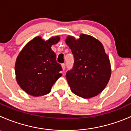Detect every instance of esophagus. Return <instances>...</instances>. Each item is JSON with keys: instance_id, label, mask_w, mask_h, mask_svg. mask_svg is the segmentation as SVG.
I'll return each mask as SVG.
<instances>
[{"instance_id": "34e87169", "label": "esophagus", "mask_w": 131, "mask_h": 131, "mask_svg": "<svg viewBox=\"0 0 131 131\" xmlns=\"http://www.w3.org/2000/svg\"><path fill=\"white\" fill-rule=\"evenodd\" d=\"M61 67H62V69H63V70H64V69H65V64H64V63L61 64Z\"/></svg>"}]
</instances>
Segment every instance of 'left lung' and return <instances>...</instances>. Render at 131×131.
<instances>
[{"label": "left lung", "instance_id": "1", "mask_svg": "<svg viewBox=\"0 0 131 131\" xmlns=\"http://www.w3.org/2000/svg\"><path fill=\"white\" fill-rule=\"evenodd\" d=\"M65 42L74 56L72 69L66 78L72 92L85 99L98 95L106 88L112 73L110 62L100 41L91 35L68 36Z\"/></svg>", "mask_w": 131, "mask_h": 131}]
</instances>
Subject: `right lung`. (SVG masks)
<instances>
[{
	"label": "right lung",
	"mask_w": 131,
	"mask_h": 131,
	"mask_svg": "<svg viewBox=\"0 0 131 131\" xmlns=\"http://www.w3.org/2000/svg\"><path fill=\"white\" fill-rule=\"evenodd\" d=\"M60 40L59 36L45 41L36 37L28 42L17 57L15 73L17 83L29 95L43 96L62 75L61 64L51 46Z\"/></svg>",
	"instance_id": "add662e5"
}]
</instances>
